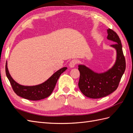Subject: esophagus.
I'll return each instance as SVG.
<instances>
[{
	"instance_id": "1",
	"label": "esophagus",
	"mask_w": 133,
	"mask_h": 133,
	"mask_svg": "<svg viewBox=\"0 0 133 133\" xmlns=\"http://www.w3.org/2000/svg\"><path fill=\"white\" fill-rule=\"evenodd\" d=\"M76 64H77V60L75 59L72 60L69 63V66L70 68H74Z\"/></svg>"
}]
</instances>
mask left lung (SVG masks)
<instances>
[{
  "instance_id": "obj_1",
  "label": "left lung",
  "mask_w": 133,
  "mask_h": 133,
  "mask_svg": "<svg viewBox=\"0 0 133 133\" xmlns=\"http://www.w3.org/2000/svg\"><path fill=\"white\" fill-rule=\"evenodd\" d=\"M107 31L108 39L115 43L111 46L116 50V60L114 66L105 73L100 74L95 73L85 65L78 66L80 72L79 89L84 95L92 99L101 98L114 92L118 88L125 70V59L121 41L114 30L109 28Z\"/></svg>"
}]
</instances>
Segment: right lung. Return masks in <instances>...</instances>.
I'll return each instance as SVG.
<instances>
[{"label":"right lung","mask_w":133,"mask_h":133,"mask_svg":"<svg viewBox=\"0 0 133 133\" xmlns=\"http://www.w3.org/2000/svg\"><path fill=\"white\" fill-rule=\"evenodd\" d=\"M67 69L64 67L59 69L44 83L35 86H23L17 83L10 76L7 64L5 65V73L13 90L17 95L30 100H39L48 97L53 92L59 76Z\"/></svg>","instance_id":"right-lung-1"}]
</instances>
